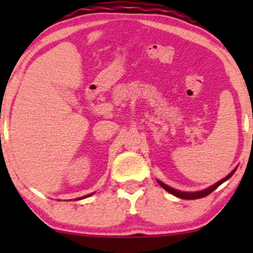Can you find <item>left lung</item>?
<instances>
[{
	"instance_id": "obj_1",
	"label": "left lung",
	"mask_w": 253,
	"mask_h": 253,
	"mask_svg": "<svg viewBox=\"0 0 253 253\" xmlns=\"http://www.w3.org/2000/svg\"><path fill=\"white\" fill-rule=\"evenodd\" d=\"M234 172H236V169H234L233 171H232V172L229 173V175L226 176L225 178L220 179L219 182H216L215 184L211 185V187H210V188H207V189L201 190V191H194V193H188V191H179V190L173 189V188L169 187V185L164 184L163 182H161V181H157V182L159 183V185H161L162 188H164L165 190L169 191V193H170V194H172V195H175V196H177V197H179V199H184V200H196V199H201V197H205V196L210 195V194L211 193V191L215 190L216 188L219 187V185H221L223 182L227 181V179L229 178V177H232V175H233Z\"/></svg>"
}]
</instances>
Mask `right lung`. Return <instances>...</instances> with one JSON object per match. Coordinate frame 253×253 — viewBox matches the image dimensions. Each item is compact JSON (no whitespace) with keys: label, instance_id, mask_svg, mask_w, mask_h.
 Returning a JSON list of instances; mask_svg holds the SVG:
<instances>
[{"label":"right lung","instance_id":"add662e5","mask_svg":"<svg viewBox=\"0 0 253 253\" xmlns=\"http://www.w3.org/2000/svg\"><path fill=\"white\" fill-rule=\"evenodd\" d=\"M90 195H92V194H90ZM90 195H86V196H83V197H81V199H76V200H82V199H85V197H88V196H90Z\"/></svg>","mask_w":253,"mask_h":253}]
</instances>
